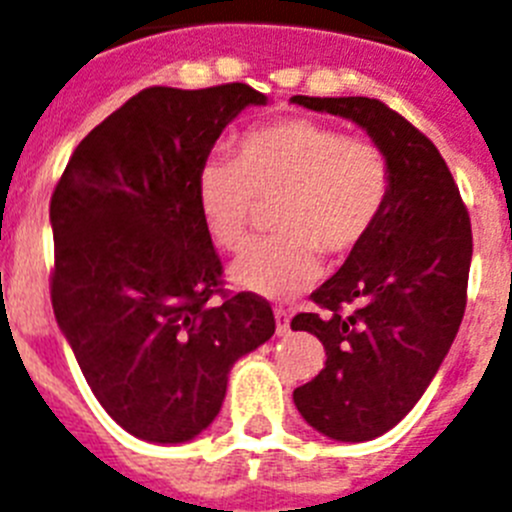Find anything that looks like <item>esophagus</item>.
I'll return each mask as SVG.
<instances>
[{
  "instance_id": "esophagus-1",
  "label": "esophagus",
  "mask_w": 512,
  "mask_h": 512,
  "mask_svg": "<svg viewBox=\"0 0 512 512\" xmlns=\"http://www.w3.org/2000/svg\"><path fill=\"white\" fill-rule=\"evenodd\" d=\"M275 322H277V335L290 333V314L285 309H275Z\"/></svg>"
}]
</instances>
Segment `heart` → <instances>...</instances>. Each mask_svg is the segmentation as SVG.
<instances>
[{"label": "heart", "instance_id": "obj_1", "mask_svg": "<svg viewBox=\"0 0 512 512\" xmlns=\"http://www.w3.org/2000/svg\"><path fill=\"white\" fill-rule=\"evenodd\" d=\"M394 171L386 150L346 137L317 118H282L237 140L235 161L208 158L195 198L208 235L224 251L251 237L259 203H277V237L235 261L232 280L267 298H288L320 277V253L343 259L365 243L386 214Z\"/></svg>", "mask_w": 512, "mask_h": 512}]
</instances>
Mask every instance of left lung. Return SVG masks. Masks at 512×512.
I'll return each instance as SVG.
<instances>
[{"label": "left lung", "mask_w": 512, "mask_h": 512, "mask_svg": "<svg viewBox=\"0 0 512 512\" xmlns=\"http://www.w3.org/2000/svg\"><path fill=\"white\" fill-rule=\"evenodd\" d=\"M290 102L362 126L394 171L378 227L312 293L320 312L290 322L327 354L320 375L293 391L301 418L327 439L370 441L418 404L460 330L470 216L436 145L396 110L370 97Z\"/></svg>", "instance_id": "1"}]
</instances>
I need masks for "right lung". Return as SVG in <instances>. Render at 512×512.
<instances>
[{
    "mask_svg": "<svg viewBox=\"0 0 512 512\" xmlns=\"http://www.w3.org/2000/svg\"><path fill=\"white\" fill-rule=\"evenodd\" d=\"M248 105H267L248 84L142 89L79 142L49 200L55 320L102 410L137 439L206 431L232 365L275 333L264 298L224 293L195 198L200 163Z\"/></svg>",
    "mask_w": 512,
    "mask_h": 512,
    "instance_id": "1",
    "label": "right lung"
}]
</instances>
